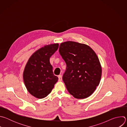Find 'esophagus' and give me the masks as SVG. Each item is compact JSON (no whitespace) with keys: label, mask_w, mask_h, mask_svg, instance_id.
I'll return each instance as SVG.
<instances>
[{"label":"esophagus","mask_w":127,"mask_h":127,"mask_svg":"<svg viewBox=\"0 0 127 127\" xmlns=\"http://www.w3.org/2000/svg\"><path fill=\"white\" fill-rule=\"evenodd\" d=\"M58 78H59V81H61L62 80V75H59L58 76Z\"/></svg>","instance_id":"esophagus-1"}]
</instances>
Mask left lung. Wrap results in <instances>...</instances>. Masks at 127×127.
I'll use <instances>...</instances> for the list:
<instances>
[{
    "mask_svg": "<svg viewBox=\"0 0 127 127\" xmlns=\"http://www.w3.org/2000/svg\"><path fill=\"white\" fill-rule=\"evenodd\" d=\"M59 53L66 64L63 80L70 95L83 99L91 95L99 85L101 66L89 46L73 41L61 43Z\"/></svg>",
    "mask_w": 127,
    "mask_h": 127,
    "instance_id": "left-lung-1",
    "label": "left lung"
}]
</instances>
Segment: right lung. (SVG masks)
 Masks as SVG:
<instances>
[{
  "mask_svg": "<svg viewBox=\"0 0 127 127\" xmlns=\"http://www.w3.org/2000/svg\"><path fill=\"white\" fill-rule=\"evenodd\" d=\"M59 44L45 45L34 52L25 66L23 79L29 93L37 98L51 93L58 80L53 74L50 58L58 49Z\"/></svg>",
  "mask_w": 127,
  "mask_h": 127,
  "instance_id": "right-lung-1",
  "label": "right lung"
}]
</instances>
